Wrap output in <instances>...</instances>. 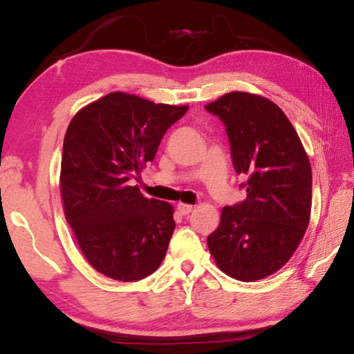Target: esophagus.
Returning a JSON list of instances; mask_svg holds the SVG:
<instances>
[{
	"instance_id": "esophagus-1",
	"label": "esophagus",
	"mask_w": 354,
	"mask_h": 354,
	"mask_svg": "<svg viewBox=\"0 0 354 354\" xmlns=\"http://www.w3.org/2000/svg\"><path fill=\"white\" fill-rule=\"evenodd\" d=\"M192 210H193V205L190 204H183V203L178 204V212L181 214H189Z\"/></svg>"
}]
</instances>
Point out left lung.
Returning <instances> with one entry per match:
<instances>
[{"mask_svg": "<svg viewBox=\"0 0 354 354\" xmlns=\"http://www.w3.org/2000/svg\"><path fill=\"white\" fill-rule=\"evenodd\" d=\"M205 110L225 126L233 167L247 198L225 205L207 238L218 267L252 282L287 264L304 238L311 212V167L286 113L262 96L230 92Z\"/></svg>", "mask_w": 354, "mask_h": 354, "instance_id": "obj_1", "label": "left lung"}]
</instances>
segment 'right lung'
Instances as JSON below:
<instances>
[{"instance_id":"add662e5","label":"right lung","mask_w":354,"mask_h":354,"mask_svg":"<svg viewBox=\"0 0 354 354\" xmlns=\"http://www.w3.org/2000/svg\"><path fill=\"white\" fill-rule=\"evenodd\" d=\"M187 110L113 92L68 124L59 178L64 214L90 266L109 278H147L167 253L173 207L145 198L131 179H140Z\"/></svg>"}]
</instances>
